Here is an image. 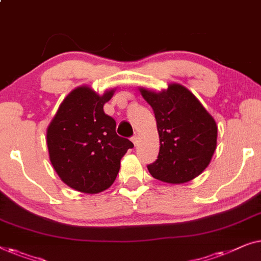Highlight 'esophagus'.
<instances>
[{
	"mask_svg": "<svg viewBox=\"0 0 261 261\" xmlns=\"http://www.w3.org/2000/svg\"><path fill=\"white\" fill-rule=\"evenodd\" d=\"M131 141H132V143H134V144H135V146L138 144V137H137V136H136V135L134 136V137H131Z\"/></svg>",
	"mask_w": 261,
	"mask_h": 261,
	"instance_id": "esophagus-1",
	"label": "esophagus"
}]
</instances>
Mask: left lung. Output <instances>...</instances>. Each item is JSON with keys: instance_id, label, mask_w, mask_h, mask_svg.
I'll list each match as a JSON object with an SVG mask.
<instances>
[{"instance_id": "obj_1", "label": "left lung", "mask_w": 261, "mask_h": 261, "mask_svg": "<svg viewBox=\"0 0 261 261\" xmlns=\"http://www.w3.org/2000/svg\"><path fill=\"white\" fill-rule=\"evenodd\" d=\"M155 113L160 152L148 170L162 182L179 185L197 177L216 149L218 126L199 99L187 87L169 84L161 92L139 87Z\"/></svg>"}]
</instances>
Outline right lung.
<instances>
[{
	"label": "right lung",
	"mask_w": 261,
	"mask_h": 261,
	"mask_svg": "<svg viewBox=\"0 0 261 261\" xmlns=\"http://www.w3.org/2000/svg\"><path fill=\"white\" fill-rule=\"evenodd\" d=\"M115 89L98 94L90 86L68 93L47 127L49 161L61 181L72 189L98 194L118 175L129 139L116 134V122L105 115L104 104Z\"/></svg>",
	"instance_id": "add662e5"
}]
</instances>
